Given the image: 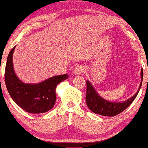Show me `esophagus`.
<instances>
[{
  "instance_id": "1",
  "label": "esophagus",
  "mask_w": 148,
  "mask_h": 148,
  "mask_svg": "<svg viewBox=\"0 0 148 148\" xmlns=\"http://www.w3.org/2000/svg\"><path fill=\"white\" fill-rule=\"evenodd\" d=\"M85 72V68L83 66H81V65H79L77 66V67H76L75 69H74V73L75 74H83Z\"/></svg>"
}]
</instances>
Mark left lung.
<instances>
[{"label":"left lung","instance_id":"left-lung-1","mask_svg":"<svg viewBox=\"0 0 148 148\" xmlns=\"http://www.w3.org/2000/svg\"><path fill=\"white\" fill-rule=\"evenodd\" d=\"M140 76H141V83L139 86L136 93L130 99L125 101H122V102H113V101H108L104 99L98 95L90 82L89 81H86L87 88H86V104L90 108V110H91L93 113H97V114L103 115V116L110 117L118 115L119 113L125 111L127 107H129L136 97L142 86L143 78V69H141Z\"/></svg>","mask_w":148,"mask_h":148}]
</instances>
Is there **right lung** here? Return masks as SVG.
<instances>
[{
	"instance_id": "obj_1",
	"label": "right lung",
	"mask_w": 148,
	"mask_h": 148,
	"mask_svg": "<svg viewBox=\"0 0 148 148\" xmlns=\"http://www.w3.org/2000/svg\"><path fill=\"white\" fill-rule=\"evenodd\" d=\"M15 47L10 51L7 59L5 81L12 99L22 109L30 113H46L53 107L56 101V89L60 82L69 77L68 74L58 75L36 84H24L14 73L12 56Z\"/></svg>"
}]
</instances>
